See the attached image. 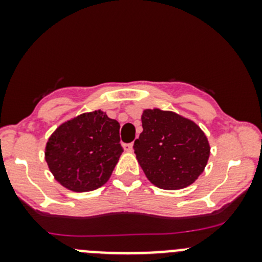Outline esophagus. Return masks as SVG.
Returning <instances> with one entry per match:
<instances>
[{
    "label": "esophagus",
    "mask_w": 262,
    "mask_h": 262,
    "mask_svg": "<svg viewBox=\"0 0 262 262\" xmlns=\"http://www.w3.org/2000/svg\"><path fill=\"white\" fill-rule=\"evenodd\" d=\"M124 148H125V150H128V152H132L133 150V143H128L124 146Z\"/></svg>",
    "instance_id": "34e87169"
}]
</instances>
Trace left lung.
<instances>
[{
	"mask_svg": "<svg viewBox=\"0 0 262 262\" xmlns=\"http://www.w3.org/2000/svg\"><path fill=\"white\" fill-rule=\"evenodd\" d=\"M134 153L147 179L160 189L179 190L199 178L210 155L202 129L172 112L147 109Z\"/></svg>",
	"mask_w": 262,
	"mask_h": 262,
	"instance_id": "obj_1",
	"label": "left lung"
}]
</instances>
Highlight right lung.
<instances>
[{"label": "right lung", "instance_id": "obj_1", "mask_svg": "<svg viewBox=\"0 0 262 262\" xmlns=\"http://www.w3.org/2000/svg\"><path fill=\"white\" fill-rule=\"evenodd\" d=\"M120 125L101 110L78 115L58 126L46 147L54 179L76 192L102 186L123 153Z\"/></svg>", "mask_w": 262, "mask_h": 262}]
</instances>
